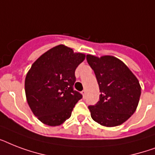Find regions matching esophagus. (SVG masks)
<instances>
[{"instance_id": "1", "label": "esophagus", "mask_w": 155, "mask_h": 155, "mask_svg": "<svg viewBox=\"0 0 155 155\" xmlns=\"http://www.w3.org/2000/svg\"><path fill=\"white\" fill-rule=\"evenodd\" d=\"M85 92H86V91H85V90H83L82 92H81V93H82V95H83V96H84V97Z\"/></svg>"}]
</instances>
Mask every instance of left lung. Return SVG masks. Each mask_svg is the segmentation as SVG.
Returning <instances> with one entry per match:
<instances>
[{"mask_svg": "<svg viewBox=\"0 0 155 155\" xmlns=\"http://www.w3.org/2000/svg\"><path fill=\"white\" fill-rule=\"evenodd\" d=\"M99 84L100 101L88 106L91 117L106 127L121 125L134 113L141 96V86L130 68L114 56L101 58L87 54Z\"/></svg>", "mask_w": 155, "mask_h": 155, "instance_id": "obj_1", "label": "left lung"}]
</instances>
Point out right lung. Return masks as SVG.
I'll return each mask as SVG.
<instances>
[{
    "label": "right lung",
    "mask_w": 155,
    "mask_h": 155,
    "mask_svg": "<svg viewBox=\"0 0 155 155\" xmlns=\"http://www.w3.org/2000/svg\"><path fill=\"white\" fill-rule=\"evenodd\" d=\"M84 59V54L58 45L32 64L25 76V97L33 113L43 124L57 126L71 117L82 98L73 85L75 69Z\"/></svg>",
    "instance_id": "1"
}]
</instances>
